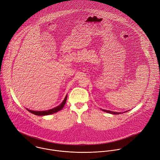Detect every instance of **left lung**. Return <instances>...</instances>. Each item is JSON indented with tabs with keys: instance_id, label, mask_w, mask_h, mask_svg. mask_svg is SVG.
<instances>
[{
	"instance_id": "1",
	"label": "left lung",
	"mask_w": 160,
	"mask_h": 160,
	"mask_svg": "<svg viewBox=\"0 0 160 160\" xmlns=\"http://www.w3.org/2000/svg\"><path fill=\"white\" fill-rule=\"evenodd\" d=\"M102 111H104V112H108V113H110V114H115V115H116V114H121V112H112V111H107V110H103V109H102ZM128 112V111H126V112Z\"/></svg>"
}]
</instances>
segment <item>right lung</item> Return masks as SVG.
<instances>
[{
    "mask_svg": "<svg viewBox=\"0 0 160 160\" xmlns=\"http://www.w3.org/2000/svg\"><path fill=\"white\" fill-rule=\"evenodd\" d=\"M67 95H66L65 99L63 100V101L62 102V103L60 105H59L58 106H57V107L53 108V109H49V110H48V111H31V110H29L28 109H26L29 112H30L31 113L33 114H35L36 116H47V115H49V114H54V113H56L57 112H58L59 111L62 110L64 105L66 103V101H67Z\"/></svg>",
    "mask_w": 160,
    "mask_h": 160,
    "instance_id": "1",
    "label": "right lung"
}]
</instances>
